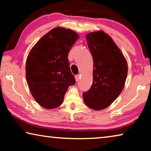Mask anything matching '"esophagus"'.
Listing matches in <instances>:
<instances>
[{"instance_id":"34e87169","label":"esophagus","mask_w":151,"mask_h":151,"mask_svg":"<svg viewBox=\"0 0 151 151\" xmlns=\"http://www.w3.org/2000/svg\"><path fill=\"white\" fill-rule=\"evenodd\" d=\"M80 78H81V76L79 75H76V76H75V80H76V82L79 81V79H80Z\"/></svg>"}]
</instances>
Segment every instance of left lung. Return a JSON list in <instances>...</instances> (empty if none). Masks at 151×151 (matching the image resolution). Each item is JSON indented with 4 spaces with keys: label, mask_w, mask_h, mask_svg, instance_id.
<instances>
[{
    "label": "left lung",
    "mask_w": 151,
    "mask_h": 151,
    "mask_svg": "<svg viewBox=\"0 0 151 151\" xmlns=\"http://www.w3.org/2000/svg\"><path fill=\"white\" fill-rule=\"evenodd\" d=\"M93 58V82L84 93L86 106L95 111L106 108L115 101L123 89L128 65L126 58L109 35L102 30L86 35Z\"/></svg>",
    "instance_id": "left-lung-1"
}]
</instances>
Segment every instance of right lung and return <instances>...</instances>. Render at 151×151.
Wrapping results in <instances>:
<instances>
[{
	"mask_svg": "<svg viewBox=\"0 0 151 151\" xmlns=\"http://www.w3.org/2000/svg\"><path fill=\"white\" fill-rule=\"evenodd\" d=\"M78 38L72 30L56 27L43 36L29 53L28 86L35 101L45 109L59 106L69 86L76 83L68 54Z\"/></svg>",
	"mask_w": 151,
	"mask_h": 151,
	"instance_id": "obj_1",
	"label": "right lung"
}]
</instances>
